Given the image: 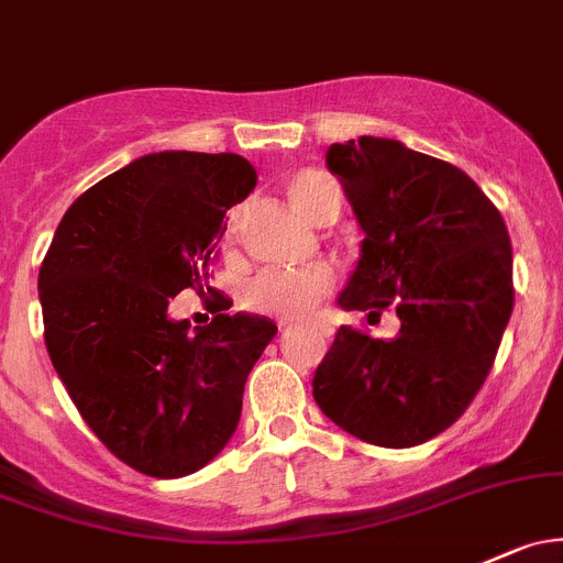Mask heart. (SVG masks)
<instances>
[{
  "mask_svg": "<svg viewBox=\"0 0 563 563\" xmlns=\"http://www.w3.org/2000/svg\"><path fill=\"white\" fill-rule=\"evenodd\" d=\"M334 183L321 173H301L288 183V199L307 221H312L323 194ZM334 288L331 266L316 264L307 269H264L247 283L245 299L253 310L280 321H305Z\"/></svg>",
  "mask_w": 563,
  "mask_h": 563,
  "instance_id": "obj_1",
  "label": "heart"
}]
</instances>
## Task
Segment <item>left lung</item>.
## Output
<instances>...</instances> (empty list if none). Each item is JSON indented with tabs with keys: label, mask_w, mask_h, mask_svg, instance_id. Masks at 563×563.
Wrapping results in <instances>:
<instances>
[{
	"label": "left lung",
	"mask_w": 563,
	"mask_h": 563,
	"mask_svg": "<svg viewBox=\"0 0 563 563\" xmlns=\"http://www.w3.org/2000/svg\"><path fill=\"white\" fill-rule=\"evenodd\" d=\"M327 167L364 232L336 305L369 316L394 305L401 329L375 340L340 327L312 396L358 440L421 445L470 407L510 321L505 218L470 175L399 140L334 142Z\"/></svg>",
	"instance_id": "8db88e82"
}]
</instances>
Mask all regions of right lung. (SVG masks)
<instances>
[{
    "mask_svg": "<svg viewBox=\"0 0 563 563\" xmlns=\"http://www.w3.org/2000/svg\"><path fill=\"white\" fill-rule=\"evenodd\" d=\"M256 180L236 153H147L80 194L47 247V356L82 421L142 475L186 477L227 448L277 334L247 312L188 331L167 310L183 288L205 291L223 216Z\"/></svg>",
    "mask_w": 563,
    "mask_h": 563,
    "instance_id": "obj_1",
    "label": "right lung"
}]
</instances>
